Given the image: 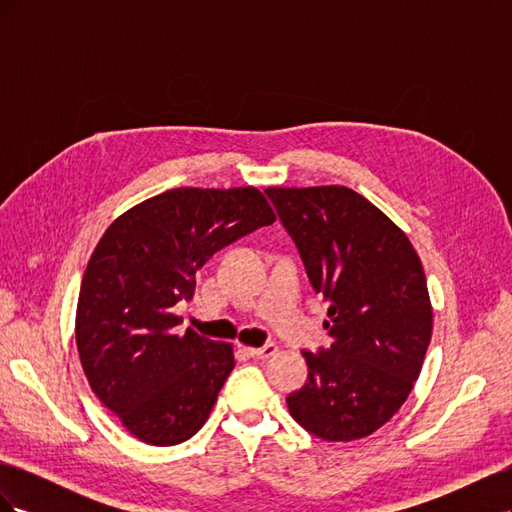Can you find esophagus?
I'll list each match as a JSON object with an SVG mask.
<instances>
[{
	"mask_svg": "<svg viewBox=\"0 0 512 512\" xmlns=\"http://www.w3.org/2000/svg\"><path fill=\"white\" fill-rule=\"evenodd\" d=\"M275 352H277V346L273 342L262 344L260 348H247V354L254 356V359H269V356H273Z\"/></svg>",
	"mask_w": 512,
	"mask_h": 512,
	"instance_id": "obj_1",
	"label": "esophagus"
}]
</instances>
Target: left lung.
Returning a JSON list of instances; mask_svg holds the SVG:
<instances>
[{"mask_svg": "<svg viewBox=\"0 0 512 512\" xmlns=\"http://www.w3.org/2000/svg\"><path fill=\"white\" fill-rule=\"evenodd\" d=\"M309 284L329 303L335 342L303 350L307 382L286 397L294 421L327 442L374 433L401 408L431 339L421 258L386 215L344 185L267 188Z\"/></svg>", "mask_w": 512, "mask_h": 512, "instance_id": "1", "label": "left lung"}]
</instances>
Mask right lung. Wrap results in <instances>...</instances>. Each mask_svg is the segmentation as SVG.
<instances>
[{
	"mask_svg": "<svg viewBox=\"0 0 512 512\" xmlns=\"http://www.w3.org/2000/svg\"><path fill=\"white\" fill-rule=\"evenodd\" d=\"M275 215L256 188H175L117 218L96 245L76 307L91 391L134 438L173 446L203 427L235 367L232 346L185 329L196 271Z\"/></svg>",
	"mask_w": 512,
	"mask_h": 512,
	"instance_id": "right-lung-1",
	"label": "right lung"
}]
</instances>
